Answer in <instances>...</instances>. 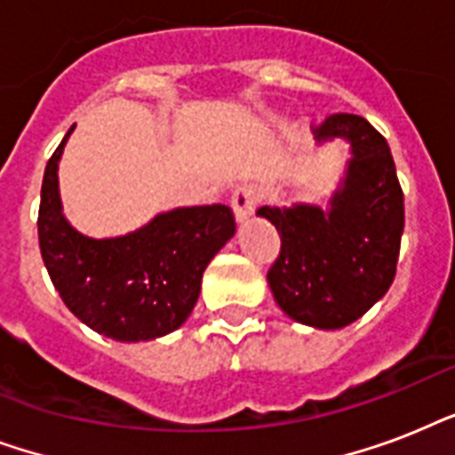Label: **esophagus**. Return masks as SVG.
Masks as SVG:
<instances>
[{
	"mask_svg": "<svg viewBox=\"0 0 455 455\" xmlns=\"http://www.w3.org/2000/svg\"><path fill=\"white\" fill-rule=\"evenodd\" d=\"M257 200H259V193H257L255 186L241 184L235 186L234 193H231V207H234L235 221H248L250 214L255 212Z\"/></svg>",
	"mask_w": 455,
	"mask_h": 455,
	"instance_id": "34e87169",
	"label": "esophagus"
}]
</instances>
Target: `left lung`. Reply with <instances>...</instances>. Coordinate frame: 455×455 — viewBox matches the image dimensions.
Returning a JSON list of instances; mask_svg holds the SVG:
<instances>
[{"label":"left lung","instance_id":"left-lung-1","mask_svg":"<svg viewBox=\"0 0 455 455\" xmlns=\"http://www.w3.org/2000/svg\"><path fill=\"white\" fill-rule=\"evenodd\" d=\"M318 146L347 141L345 174L328 205L259 207L281 235L267 274L274 299L298 323L338 331L389 291L403 234V193L387 141L361 116L338 113L314 130Z\"/></svg>","mask_w":455,"mask_h":455}]
</instances>
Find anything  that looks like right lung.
Instances as JSON below:
<instances>
[{
  "instance_id": "right-lung-1",
  "label": "right lung",
  "mask_w": 455,
  "mask_h": 455,
  "mask_svg": "<svg viewBox=\"0 0 455 455\" xmlns=\"http://www.w3.org/2000/svg\"><path fill=\"white\" fill-rule=\"evenodd\" d=\"M46 163L39 200V250L53 288L92 331L141 342L177 331L198 302L203 271L235 234L227 205L174 207L124 235L92 238L66 220L59 163L68 137Z\"/></svg>"
}]
</instances>
